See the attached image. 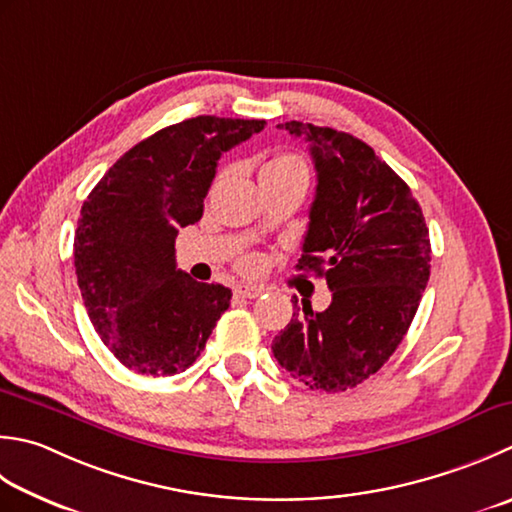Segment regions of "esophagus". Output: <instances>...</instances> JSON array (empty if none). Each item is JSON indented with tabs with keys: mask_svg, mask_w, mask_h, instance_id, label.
<instances>
[{
	"mask_svg": "<svg viewBox=\"0 0 512 512\" xmlns=\"http://www.w3.org/2000/svg\"><path fill=\"white\" fill-rule=\"evenodd\" d=\"M264 293L262 286H255V284H239L235 286V295L237 297H246V299H255Z\"/></svg>",
	"mask_w": 512,
	"mask_h": 512,
	"instance_id": "1",
	"label": "esophagus"
}]
</instances>
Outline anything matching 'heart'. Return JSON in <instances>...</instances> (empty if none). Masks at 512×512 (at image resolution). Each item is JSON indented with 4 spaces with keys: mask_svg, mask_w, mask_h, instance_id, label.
<instances>
[{
    "mask_svg": "<svg viewBox=\"0 0 512 512\" xmlns=\"http://www.w3.org/2000/svg\"><path fill=\"white\" fill-rule=\"evenodd\" d=\"M259 179L266 186H284V184H308V166L295 153H275L266 159V164L259 170ZM239 268L244 273H257L262 268V257L244 255L239 259Z\"/></svg>",
    "mask_w": 512,
    "mask_h": 512,
    "instance_id": "heart-1",
    "label": "heart"
}]
</instances>
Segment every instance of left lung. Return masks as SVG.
<instances>
[{
  "mask_svg": "<svg viewBox=\"0 0 512 512\" xmlns=\"http://www.w3.org/2000/svg\"><path fill=\"white\" fill-rule=\"evenodd\" d=\"M310 144L315 202L299 270L326 279L322 313L297 297L275 337L279 366L319 393H344L375 375L402 344L430 277V239L408 184L362 139L302 122L277 124Z\"/></svg>",
  "mask_w": 512,
  "mask_h": 512,
  "instance_id": "1",
  "label": "left lung"
}]
</instances>
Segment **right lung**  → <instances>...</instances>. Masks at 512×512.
Returning <instances> with one entry per match:
<instances>
[{
    "label": "right lung",
    "mask_w": 512,
    "mask_h": 512,
    "mask_svg": "<svg viewBox=\"0 0 512 512\" xmlns=\"http://www.w3.org/2000/svg\"><path fill=\"white\" fill-rule=\"evenodd\" d=\"M264 126L213 115L166 126L90 190L75 230L77 284L97 335L135 373L193 366L230 306V288L177 268L175 237L202 219L217 159Z\"/></svg>",
    "instance_id": "1"
}]
</instances>
